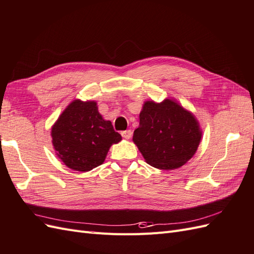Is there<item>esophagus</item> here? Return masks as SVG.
<instances>
[{
    "instance_id": "obj_1",
    "label": "esophagus",
    "mask_w": 254,
    "mask_h": 254,
    "mask_svg": "<svg viewBox=\"0 0 254 254\" xmlns=\"http://www.w3.org/2000/svg\"><path fill=\"white\" fill-rule=\"evenodd\" d=\"M122 136L123 137H125V139H130V137H131V135H132V131L131 130H125V131H122Z\"/></svg>"
}]
</instances>
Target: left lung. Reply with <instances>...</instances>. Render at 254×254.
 <instances>
[{"label": "left lung", "instance_id": "left-lung-1", "mask_svg": "<svg viewBox=\"0 0 254 254\" xmlns=\"http://www.w3.org/2000/svg\"><path fill=\"white\" fill-rule=\"evenodd\" d=\"M200 139L194 115L171 99L161 104L146 102L140 113V126L133 132V142L146 162L165 171L187 163Z\"/></svg>", "mask_w": 254, "mask_h": 254}]
</instances>
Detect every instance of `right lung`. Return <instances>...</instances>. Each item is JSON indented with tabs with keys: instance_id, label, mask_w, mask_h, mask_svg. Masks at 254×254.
<instances>
[{
	"instance_id": "obj_1",
	"label": "right lung",
	"mask_w": 254,
	"mask_h": 254,
	"mask_svg": "<svg viewBox=\"0 0 254 254\" xmlns=\"http://www.w3.org/2000/svg\"><path fill=\"white\" fill-rule=\"evenodd\" d=\"M54 148L74 171L88 172L101 165L110 146L122 140L110 121L98 113L95 102L74 101L52 128Z\"/></svg>"
}]
</instances>
